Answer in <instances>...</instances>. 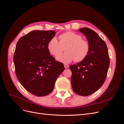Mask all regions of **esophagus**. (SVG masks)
<instances>
[{"mask_svg":"<svg viewBox=\"0 0 124 124\" xmlns=\"http://www.w3.org/2000/svg\"><path fill=\"white\" fill-rule=\"evenodd\" d=\"M64 67H65V68H68V67H69V65H68V64H64Z\"/></svg>","mask_w":124,"mask_h":124,"instance_id":"esophagus-1","label":"esophagus"}]
</instances>
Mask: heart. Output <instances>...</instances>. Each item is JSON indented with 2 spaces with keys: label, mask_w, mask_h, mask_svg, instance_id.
Instances as JSON below:
<instances>
[{
  "label": "heart",
  "mask_w": 124,
  "mask_h": 124,
  "mask_svg": "<svg viewBox=\"0 0 124 124\" xmlns=\"http://www.w3.org/2000/svg\"><path fill=\"white\" fill-rule=\"evenodd\" d=\"M59 42L56 37L52 38L48 42L47 48L50 53L55 56H58L66 47V52L57 57V60L63 63H69L74 60L76 62H81L88 56L89 44L82 39L81 35L72 31L62 33L59 37Z\"/></svg>",
  "instance_id": "1"
}]
</instances>
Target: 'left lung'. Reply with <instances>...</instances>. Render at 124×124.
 I'll return each instance as SVG.
<instances>
[{
  "label": "left lung",
  "instance_id": "8db88e82",
  "mask_svg": "<svg viewBox=\"0 0 124 124\" xmlns=\"http://www.w3.org/2000/svg\"><path fill=\"white\" fill-rule=\"evenodd\" d=\"M79 31L86 36L89 44V54L77 65H71V83L77 94L87 96L98 90L107 78L110 57L106 42L91 29L84 27Z\"/></svg>",
  "mask_w": 124,
  "mask_h": 124
}]
</instances>
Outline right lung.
Returning <instances> with one entry per match:
<instances>
[{
  "mask_svg": "<svg viewBox=\"0 0 124 124\" xmlns=\"http://www.w3.org/2000/svg\"><path fill=\"white\" fill-rule=\"evenodd\" d=\"M53 31H33L17 42L13 61L16 76L25 89L35 96L49 94L57 78L65 70L63 64L55 61L47 48L55 35Z\"/></svg>",
  "mask_w": 124,
  "mask_h": 124,
  "instance_id": "1",
  "label": "right lung"
}]
</instances>
